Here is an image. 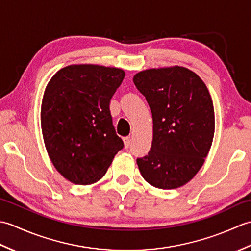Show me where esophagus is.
Masks as SVG:
<instances>
[{
  "mask_svg": "<svg viewBox=\"0 0 251 251\" xmlns=\"http://www.w3.org/2000/svg\"><path fill=\"white\" fill-rule=\"evenodd\" d=\"M130 143H131V139L130 137H125L124 138V145H125V148L128 149L130 147Z\"/></svg>",
  "mask_w": 251,
  "mask_h": 251,
  "instance_id": "1",
  "label": "esophagus"
}]
</instances>
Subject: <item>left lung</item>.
<instances>
[{"mask_svg": "<svg viewBox=\"0 0 251 251\" xmlns=\"http://www.w3.org/2000/svg\"><path fill=\"white\" fill-rule=\"evenodd\" d=\"M153 119L150 151L137 158L148 183L169 190L182 186L205 162L215 134V111L205 83L183 67L149 69L134 76Z\"/></svg>", "mask_w": 251, "mask_h": 251, "instance_id": "8db88e82", "label": "left lung"}]
</instances>
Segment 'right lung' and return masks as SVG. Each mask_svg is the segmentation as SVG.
Returning a JSON list of instances; mask_svg holds the SVG:
<instances>
[{
	"mask_svg": "<svg viewBox=\"0 0 251 251\" xmlns=\"http://www.w3.org/2000/svg\"><path fill=\"white\" fill-rule=\"evenodd\" d=\"M124 76L117 68L72 65L47 84L41 108L45 147L55 168L72 183L97 182L124 147L110 112Z\"/></svg>",
	"mask_w": 251,
	"mask_h": 251,
	"instance_id": "obj_1",
	"label": "right lung"
}]
</instances>
